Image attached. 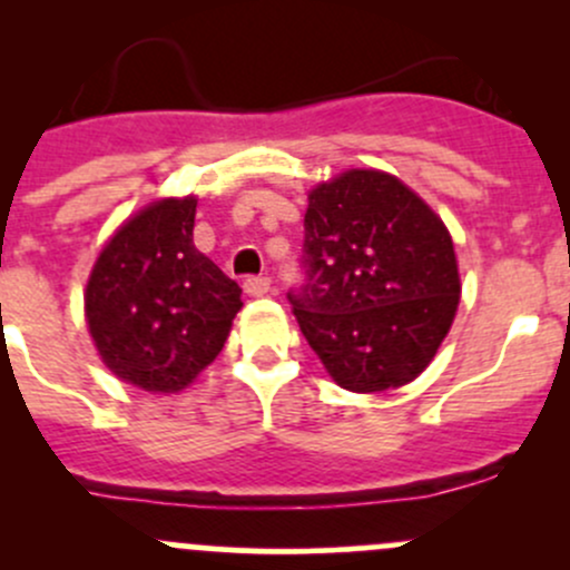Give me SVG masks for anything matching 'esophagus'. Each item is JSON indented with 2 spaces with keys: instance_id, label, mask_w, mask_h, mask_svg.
I'll return each mask as SVG.
<instances>
[{
  "instance_id": "esophagus-1",
  "label": "esophagus",
  "mask_w": 570,
  "mask_h": 570,
  "mask_svg": "<svg viewBox=\"0 0 570 570\" xmlns=\"http://www.w3.org/2000/svg\"><path fill=\"white\" fill-rule=\"evenodd\" d=\"M243 286L250 297H264L269 289H273V281H269L267 275H248Z\"/></svg>"
}]
</instances>
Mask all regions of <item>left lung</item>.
<instances>
[{
	"instance_id": "8db88e82",
	"label": "left lung",
	"mask_w": 570,
	"mask_h": 570,
	"mask_svg": "<svg viewBox=\"0 0 570 570\" xmlns=\"http://www.w3.org/2000/svg\"><path fill=\"white\" fill-rule=\"evenodd\" d=\"M297 325L350 392L411 383L444 342L458 301L455 248L441 217L381 170H347L308 195Z\"/></svg>"
}]
</instances>
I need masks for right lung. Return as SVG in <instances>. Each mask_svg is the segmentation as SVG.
I'll return each mask as SVG.
<instances>
[{"mask_svg": "<svg viewBox=\"0 0 570 570\" xmlns=\"http://www.w3.org/2000/svg\"><path fill=\"white\" fill-rule=\"evenodd\" d=\"M195 204L159 200L126 220L85 292L101 361L146 392L189 386L217 358L243 308L237 281L195 248Z\"/></svg>", "mask_w": 570, "mask_h": 570, "instance_id": "1", "label": "right lung"}]
</instances>
